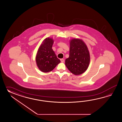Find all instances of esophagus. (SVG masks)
Returning <instances> with one entry per match:
<instances>
[{"instance_id": "obj_1", "label": "esophagus", "mask_w": 122, "mask_h": 122, "mask_svg": "<svg viewBox=\"0 0 122 122\" xmlns=\"http://www.w3.org/2000/svg\"><path fill=\"white\" fill-rule=\"evenodd\" d=\"M60 60H61V62H64V59H61Z\"/></svg>"}]
</instances>
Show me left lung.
<instances>
[{
    "mask_svg": "<svg viewBox=\"0 0 122 122\" xmlns=\"http://www.w3.org/2000/svg\"><path fill=\"white\" fill-rule=\"evenodd\" d=\"M69 57L65 60L67 69L75 75H79L87 69L90 55L87 46L80 39H72L70 42Z\"/></svg>",
    "mask_w": 122,
    "mask_h": 122,
    "instance_id": "1",
    "label": "left lung"
}]
</instances>
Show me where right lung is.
Returning <instances> with one entry per match:
<instances>
[{"label": "right lung", "mask_w": 122, "mask_h": 122, "mask_svg": "<svg viewBox=\"0 0 122 122\" xmlns=\"http://www.w3.org/2000/svg\"><path fill=\"white\" fill-rule=\"evenodd\" d=\"M54 41L52 38L44 39L38 50L36 57V65L44 72H48L55 68L60 62L52 49Z\"/></svg>", "instance_id": "add662e5"}]
</instances>
